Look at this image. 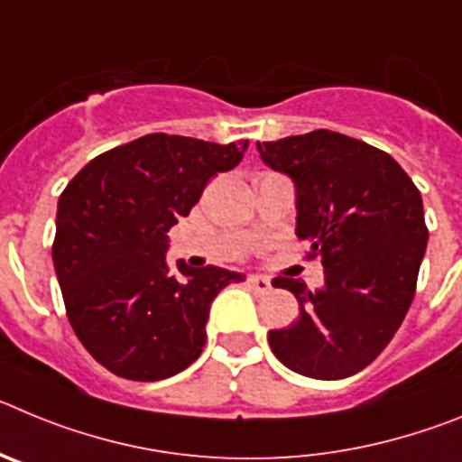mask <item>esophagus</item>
<instances>
[{
  "label": "esophagus",
  "mask_w": 462,
  "mask_h": 462,
  "mask_svg": "<svg viewBox=\"0 0 462 462\" xmlns=\"http://www.w3.org/2000/svg\"><path fill=\"white\" fill-rule=\"evenodd\" d=\"M247 284H250L252 291H256V293H268L273 289L271 280L263 275H250L247 277Z\"/></svg>",
  "instance_id": "esophagus-1"
}]
</instances>
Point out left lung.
I'll use <instances>...</instances> for the list:
<instances>
[{"mask_svg": "<svg viewBox=\"0 0 462 462\" xmlns=\"http://www.w3.org/2000/svg\"><path fill=\"white\" fill-rule=\"evenodd\" d=\"M263 164L296 187V236L321 256L324 287L275 277L300 314L268 333L273 354L312 379L361 373L405 319L426 254L421 194L391 154L317 129L256 143Z\"/></svg>", "mask_w": 462, "mask_h": 462, "instance_id": "left-lung-1", "label": "left lung"}]
</instances>
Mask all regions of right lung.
<instances>
[{"mask_svg": "<svg viewBox=\"0 0 462 462\" xmlns=\"http://www.w3.org/2000/svg\"><path fill=\"white\" fill-rule=\"evenodd\" d=\"M247 141L148 134L94 157L57 201L52 263L73 333L104 368L157 382L206 345L210 303L243 273L166 261L169 231L212 175L240 164Z\"/></svg>", "mask_w": 462, "mask_h": 462, "instance_id": "1", "label": "right lung"}]
</instances>
